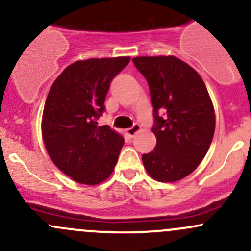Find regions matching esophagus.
<instances>
[{"mask_svg": "<svg viewBox=\"0 0 251 251\" xmlns=\"http://www.w3.org/2000/svg\"><path fill=\"white\" fill-rule=\"evenodd\" d=\"M140 130H141L140 124H133L130 128H127V130H126V133H127L128 136H131V137H133V136H135Z\"/></svg>", "mask_w": 251, "mask_h": 251, "instance_id": "obj_1", "label": "esophagus"}]
</instances>
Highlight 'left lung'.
I'll return each mask as SVG.
<instances>
[{
  "label": "left lung",
  "instance_id": "obj_1",
  "mask_svg": "<svg viewBox=\"0 0 251 251\" xmlns=\"http://www.w3.org/2000/svg\"><path fill=\"white\" fill-rule=\"evenodd\" d=\"M149 85L156 146L143 154L149 176L175 182L201 163L215 132V111L203 78L174 55L132 59Z\"/></svg>",
  "mask_w": 251,
  "mask_h": 251
}]
</instances>
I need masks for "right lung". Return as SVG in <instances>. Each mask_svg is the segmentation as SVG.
<instances>
[{"instance_id":"1","label":"right lung","mask_w":251,"mask_h":251,"mask_svg":"<svg viewBox=\"0 0 251 251\" xmlns=\"http://www.w3.org/2000/svg\"><path fill=\"white\" fill-rule=\"evenodd\" d=\"M130 57L77 60L63 70L48 92L42 138L54 165L74 181L95 186L113 173L123 136L97 120L105 110L111 80Z\"/></svg>"}]
</instances>
